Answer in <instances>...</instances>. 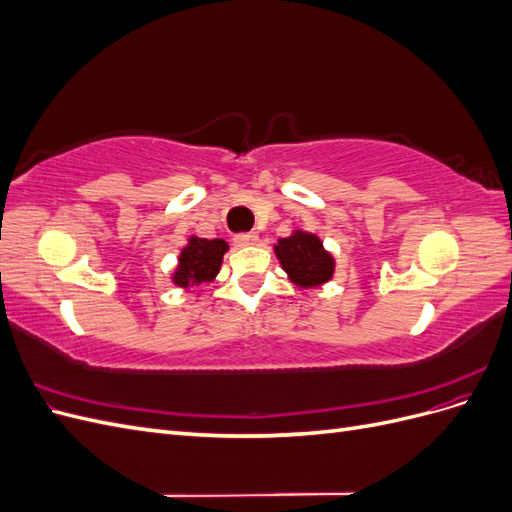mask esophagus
I'll return each mask as SVG.
<instances>
[{
	"instance_id": "1",
	"label": "esophagus",
	"mask_w": 512,
	"mask_h": 512,
	"mask_svg": "<svg viewBox=\"0 0 512 512\" xmlns=\"http://www.w3.org/2000/svg\"><path fill=\"white\" fill-rule=\"evenodd\" d=\"M235 243H237L239 247L256 245V243H258V235H256V232H241V235L235 237Z\"/></svg>"
}]
</instances>
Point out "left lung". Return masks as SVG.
Masks as SVG:
<instances>
[{
	"label": "left lung",
	"mask_w": 512,
	"mask_h": 512,
	"mask_svg": "<svg viewBox=\"0 0 512 512\" xmlns=\"http://www.w3.org/2000/svg\"><path fill=\"white\" fill-rule=\"evenodd\" d=\"M273 252L294 286L312 290L333 280L335 258L314 232L292 230L288 237L277 239Z\"/></svg>",
	"instance_id": "1"
}]
</instances>
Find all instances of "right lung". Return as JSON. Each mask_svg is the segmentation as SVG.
I'll return each instance as SVG.
<instances>
[{
	"label": "right lung",
	"mask_w": 512,
	"mask_h": 512,
	"mask_svg": "<svg viewBox=\"0 0 512 512\" xmlns=\"http://www.w3.org/2000/svg\"><path fill=\"white\" fill-rule=\"evenodd\" d=\"M228 243L224 239H203L190 235L179 256L177 267L170 273V282L181 290H192L200 284H209L220 273Z\"/></svg>",
	"instance_id": "1"
}]
</instances>
